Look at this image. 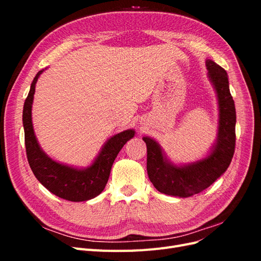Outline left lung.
Wrapping results in <instances>:
<instances>
[{
	"instance_id": "left-lung-1",
	"label": "left lung",
	"mask_w": 261,
	"mask_h": 261,
	"mask_svg": "<svg viewBox=\"0 0 261 261\" xmlns=\"http://www.w3.org/2000/svg\"><path fill=\"white\" fill-rule=\"evenodd\" d=\"M208 75L215 86L219 102V130L211 153L193 164L176 167L165 159L155 140L144 137L147 146V173L160 193L189 197L208 188L227 170L235 150L236 113L228 88L225 69L211 60L206 61Z\"/></svg>"
}]
</instances>
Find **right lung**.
Returning <instances> with one entry per match:
<instances>
[{"label": "right lung", "mask_w": 261, "mask_h": 261, "mask_svg": "<svg viewBox=\"0 0 261 261\" xmlns=\"http://www.w3.org/2000/svg\"><path fill=\"white\" fill-rule=\"evenodd\" d=\"M43 72H38L30 86L22 111L25 129V146L28 163L35 176L49 191L60 198L69 201H85L97 197L103 191L116 155L127 141L134 137L133 129L124 130L110 138L89 168L78 170L53 161L39 146L31 122V107L36 83Z\"/></svg>", "instance_id": "obj_1"}]
</instances>
